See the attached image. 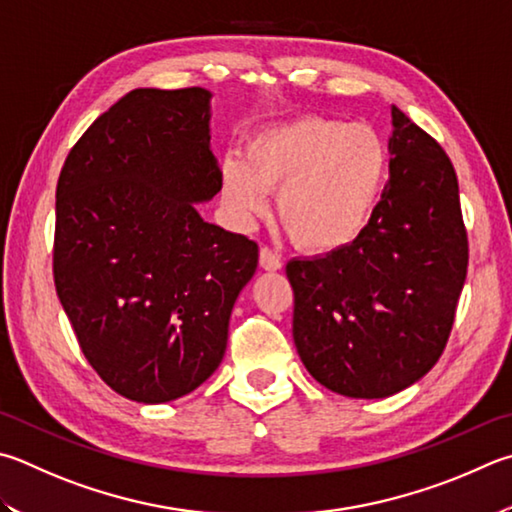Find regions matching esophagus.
<instances>
[{"label":"esophagus","instance_id":"obj_1","mask_svg":"<svg viewBox=\"0 0 512 512\" xmlns=\"http://www.w3.org/2000/svg\"><path fill=\"white\" fill-rule=\"evenodd\" d=\"M259 266H262L264 271H280L282 259L280 255L273 253L271 248H262L259 250Z\"/></svg>","mask_w":512,"mask_h":512}]
</instances>
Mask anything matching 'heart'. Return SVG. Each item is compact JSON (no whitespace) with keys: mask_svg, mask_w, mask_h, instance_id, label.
<instances>
[{"mask_svg":"<svg viewBox=\"0 0 512 512\" xmlns=\"http://www.w3.org/2000/svg\"><path fill=\"white\" fill-rule=\"evenodd\" d=\"M389 152L374 127L336 118L304 116L259 129L244 156L221 167V190L239 221L268 210L277 215L297 248L331 255L367 230L383 197Z\"/></svg>","mask_w":512,"mask_h":512,"instance_id":"heart-1","label":"heart"}]
</instances>
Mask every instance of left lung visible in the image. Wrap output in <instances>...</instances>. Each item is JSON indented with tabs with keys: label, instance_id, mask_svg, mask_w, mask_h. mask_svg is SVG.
Returning <instances> with one entry per match:
<instances>
[{
	"label": "left lung",
	"instance_id": "1",
	"mask_svg": "<svg viewBox=\"0 0 512 512\" xmlns=\"http://www.w3.org/2000/svg\"><path fill=\"white\" fill-rule=\"evenodd\" d=\"M392 125L389 181L367 230L338 253L286 264L297 353L349 398L398 394L436 365L468 273L448 154L398 107Z\"/></svg>",
	"mask_w": 512,
	"mask_h": 512
}]
</instances>
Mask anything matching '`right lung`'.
Returning a JSON list of instances; mask_svg holds the SVG:
<instances>
[{
	"mask_svg": "<svg viewBox=\"0 0 512 512\" xmlns=\"http://www.w3.org/2000/svg\"><path fill=\"white\" fill-rule=\"evenodd\" d=\"M208 89H134L73 145L55 190L53 280L96 374L136 403L197 389L226 353L259 248L203 219L221 190Z\"/></svg>",
	"mask_w": 512,
	"mask_h": 512,
	"instance_id": "obj_1",
	"label": "right lung"
}]
</instances>
